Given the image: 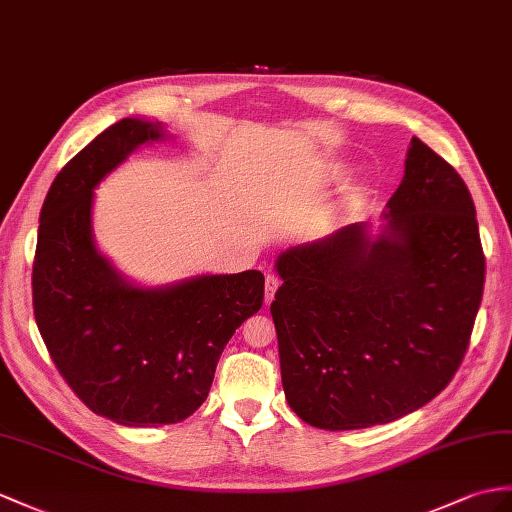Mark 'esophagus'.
<instances>
[{
  "instance_id": "esophagus-1",
  "label": "esophagus",
  "mask_w": 512,
  "mask_h": 512,
  "mask_svg": "<svg viewBox=\"0 0 512 512\" xmlns=\"http://www.w3.org/2000/svg\"><path fill=\"white\" fill-rule=\"evenodd\" d=\"M278 286H280L278 273H267V278H265V302H267V304L271 302L273 295H276Z\"/></svg>"
}]
</instances>
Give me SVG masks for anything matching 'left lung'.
<instances>
[{
    "mask_svg": "<svg viewBox=\"0 0 512 512\" xmlns=\"http://www.w3.org/2000/svg\"><path fill=\"white\" fill-rule=\"evenodd\" d=\"M386 232L365 226L284 252L271 304L286 402L323 430L400 419L467 354L482 302L476 206L450 162L413 136Z\"/></svg>",
    "mask_w": 512,
    "mask_h": 512,
    "instance_id": "8db88e82",
    "label": "left lung"
}]
</instances>
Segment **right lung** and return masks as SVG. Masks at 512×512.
Instances as JSON below:
<instances>
[{"label":"right lung","mask_w":512,"mask_h":512,"mask_svg":"<svg viewBox=\"0 0 512 512\" xmlns=\"http://www.w3.org/2000/svg\"><path fill=\"white\" fill-rule=\"evenodd\" d=\"M162 128L121 119L60 169L41 208L34 319L65 382L121 426L176 423L204 404L223 347L258 313L265 276L243 271L143 291L123 282L91 236L95 184Z\"/></svg>","instance_id":"obj_1"}]
</instances>
